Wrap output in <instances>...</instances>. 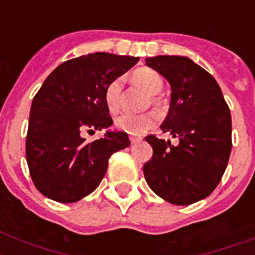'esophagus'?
Returning <instances> with one entry per match:
<instances>
[{
  "label": "esophagus",
  "instance_id": "obj_1",
  "mask_svg": "<svg viewBox=\"0 0 255 255\" xmlns=\"http://www.w3.org/2000/svg\"><path fill=\"white\" fill-rule=\"evenodd\" d=\"M129 140H131L132 144H136V143H140L143 139L139 137V136H129Z\"/></svg>",
  "mask_w": 255,
  "mask_h": 255
}]
</instances>
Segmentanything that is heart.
<instances>
[{
	"label": "heart",
	"instance_id": "1",
	"mask_svg": "<svg viewBox=\"0 0 255 255\" xmlns=\"http://www.w3.org/2000/svg\"><path fill=\"white\" fill-rule=\"evenodd\" d=\"M133 81L139 86L145 90L148 94H151L149 100L152 106L160 108L161 107V99L157 95L163 90L164 81L161 75L157 71L148 67L137 69L132 74ZM122 90H123V78L116 77L114 78L107 85L104 90V102L107 106L108 111L115 114L119 111L120 108V99H122ZM157 122V114L155 111L143 112V114H123L116 118L115 126L118 129L131 135H141L144 132L153 127Z\"/></svg>",
	"mask_w": 255,
	"mask_h": 255
}]
</instances>
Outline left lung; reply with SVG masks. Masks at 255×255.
Listing matches in <instances>:
<instances>
[{
  "instance_id": "1",
  "label": "left lung",
  "mask_w": 255,
  "mask_h": 255,
  "mask_svg": "<svg viewBox=\"0 0 255 255\" xmlns=\"http://www.w3.org/2000/svg\"><path fill=\"white\" fill-rule=\"evenodd\" d=\"M145 63L169 82V112L161 131L178 143L148 135L153 155L144 164V176L165 201L190 205L208 197L226 169L232 151L229 107L216 79L189 58L159 55Z\"/></svg>"
}]
</instances>
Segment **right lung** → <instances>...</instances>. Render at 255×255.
<instances>
[{
	"label": "right lung",
	"instance_id": "1",
	"mask_svg": "<svg viewBox=\"0 0 255 255\" xmlns=\"http://www.w3.org/2000/svg\"><path fill=\"white\" fill-rule=\"evenodd\" d=\"M139 58L95 53L59 65L46 78L30 108L26 160L34 185L54 201H79L98 188L108 159L127 148L126 132L108 131L86 143L85 131L108 128L104 90Z\"/></svg>",
	"mask_w": 255,
	"mask_h": 255
}]
</instances>
